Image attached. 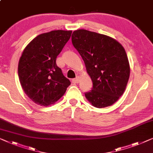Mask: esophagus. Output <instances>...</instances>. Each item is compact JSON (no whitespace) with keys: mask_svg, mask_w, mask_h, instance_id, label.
Wrapping results in <instances>:
<instances>
[{"mask_svg":"<svg viewBox=\"0 0 153 153\" xmlns=\"http://www.w3.org/2000/svg\"><path fill=\"white\" fill-rule=\"evenodd\" d=\"M79 77L78 76H77L76 78H74L72 79V82L74 83H78L79 82Z\"/></svg>","mask_w":153,"mask_h":153,"instance_id":"obj_1","label":"esophagus"}]
</instances>
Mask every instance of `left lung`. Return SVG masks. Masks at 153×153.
I'll use <instances>...</instances> for the list:
<instances>
[{
    "instance_id": "1",
    "label": "left lung",
    "mask_w": 153,
    "mask_h": 153,
    "mask_svg": "<svg viewBox=\"0 0 153 153\" xmlns=\"http://www.w3.org/2000/svg\"><path fill=\"white\" fill-rule=\"evenodd\" d=\"M71 41L93 82L85 97L98 108L113 105L123 95L130 77L123 47L108 36L86 30L74 31Z\"/></svg>"
}]
</instances>
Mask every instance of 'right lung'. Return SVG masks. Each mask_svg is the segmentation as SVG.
I'll return each instance as SVG.
<instances>
[{
    "label": "right lung",
    "instance_id": "right-lung-1",
    "mask_svg": "<svg viewBox=\"0 0 153 153\" xmlns=\"http://www.w3.org/2000/svg\"><path fill=\"white\" fill-rule=\"evenodd\" d=\"M72 31L53 30L38 35L29 43L19 59L18 73L26 95L42 106L55 103L71 85L56 64L57 55Z\"/></svg>",
    "mask_w": 153,
    "mask_h": 153
}]
</instances>
